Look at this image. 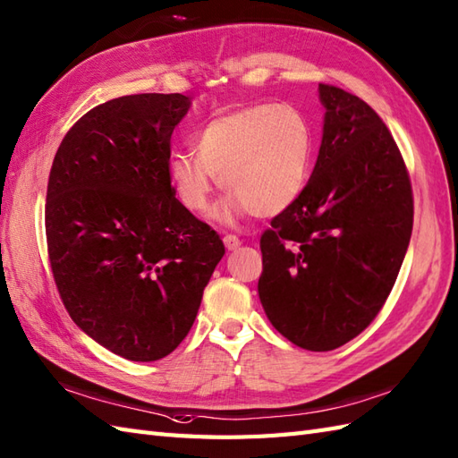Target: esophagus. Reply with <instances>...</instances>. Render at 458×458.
<instances>
[{
  "mask_svg": "<svg viewBox=\"0 0 458 458\" xmlns=\"http://www.w3.org/2000/svg\"><path fill=\"white\" fill-rule=\"evenodd\" d=\"M225 246H226L228 251H233V250H238L242 246V242H240L238 236H233V233H226V236H225Z\"/></svg>",
  "mask_w": 458,
  "mask_h": 458,
  "instance_id": "obj_1",
  "label": "esophagus"
}]
</instances>
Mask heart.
<instances>
[{"label":"heart","instance_id":"obj_1","mask_svg":"<svg viewBox=\"0 0 458 458\" xmlns=\"http://www.w3.org/2000/svg\"><path fill=\"white\" fill-rule=\"evenodd\" d=\"M197 154L175 152L167 172L179 203L205 212L212 189L230 195L215 208V218L232 222L251 215L271 218L293 207L310 179L314 134L293 105H248L210 119L193 134Z\"/></svg>","mask_w":458,"mask_h":458}]
</instances>
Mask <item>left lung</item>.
<instances>
[{"mask_svg":"<svg viewBox=\"0 0 458 458\" xmlns=\"http://www.w3.org/2000/svg\"><path fill=\"white\" fill-rule=\"evenodd\" d=\"M324 134L314 172L261 236L259 301L308 351H332L375 320L396 283L413 226L406 164L380 116L320 83Z\"/></svg>","mask_w":458,"mask_h":458,"instance_id":"1","label":"left lung"}]
</instances>
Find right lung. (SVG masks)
<instances>
[{
    "instance_id": "add662e5",
    "label": "right lung",
    "mask_w": 458,
    "mask_h": 458,
    "mask_svg": "<svg viewBox=\"0 0 458 458\" xmlns=\"http://www.w3.org/2000/svg\"><path fill=\"white\" fill-rule=\"evenodd\" d=\"M181 93L111 99L72 126L52 162L47 243L72 320L129 360H157L193 326L225 243L175 199L167 164Z\"/></svg>"
}]
</instances>
